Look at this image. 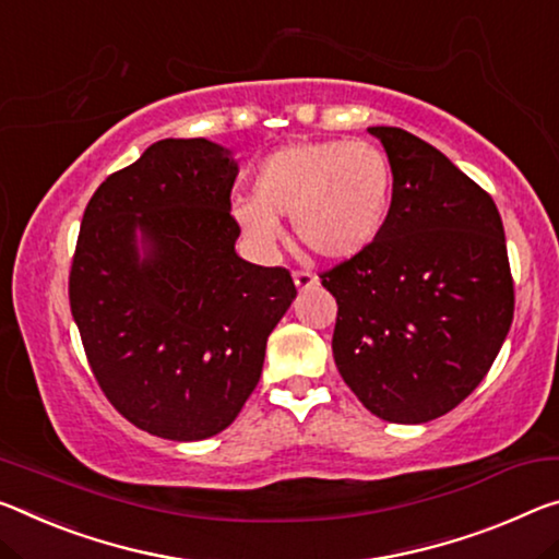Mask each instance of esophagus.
Returning <instances> with one entry per match:
<instances>
[{
	"instance_id": "1",
	"label": "esophagus",
	"mask_w": 559,
	"mask_h": 559,
	"mask_svg": "<svg viewBox=\"0 0 559 559\" xmlns=\"http://www.w3.org/2000/svg\"><path fill=\"white\" fill-rule=\"evenodd\" d=\"M294 283H296V288L300 290V294H304V290H311L313 286H318V278L313 276V273H308V271H296L294 273Z\"/></svg>"
}]
</instances>
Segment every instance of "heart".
<instances>
[{
	"label": "heart",
	"instance_id": "heart-1",
	"mask_svg": "<svg viewBox=\"0 0 559 559\" xmlns=\"http://www.w3.org/2000/svg\"><path fill=\"white\" fill-rule=\"evenodd\" d=\"M391 203L388 156L370 144L328 139L273 152L255 171L253 199L234 203V218L261 248L278 243V218H294L296 238L308 253L343 263L378 241Z\"/></svg>",
	"mask_w": 559,
	"mask_h": 559
}]
</instances>
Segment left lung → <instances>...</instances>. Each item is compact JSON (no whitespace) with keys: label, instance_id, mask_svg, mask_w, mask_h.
Returning <instances> with one entry per match:
<instances>
[{"label":"left lung","instance_id":"1","mask_svg":"<svg viewBox=\"0 0 559 559\" xmlns=\"http://www.w3.org/2000/svg\"><path fill=\"white\" fill-rule=\"evenodd\" d=\"M393 166L378 241L323 273L338 304L333 358L388 423L436 420L471 395L508 338L515 290L495 201L436 146L370 127Z\"/></svg>","mask_w":559,"mask_h":559}]
</instances>
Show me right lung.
I'll return each mask as SVG.
<instances>
[{"instance_id":"1","label":"right lung","mask_w":559,"mask_h":559,"mask_svg":"<svg viewBox=\"0 0 559 559\" xmlns=\"http://www.w3.org/2000/svg\"><path fill=\"white\" fill-rule=\"evenodd\" d=\"M238 164L209 139L156 141L84 211L69 304L104 395L166 440L226 430L294 304L286 269L236 253Z\"/></svg>"}]
</instances>
